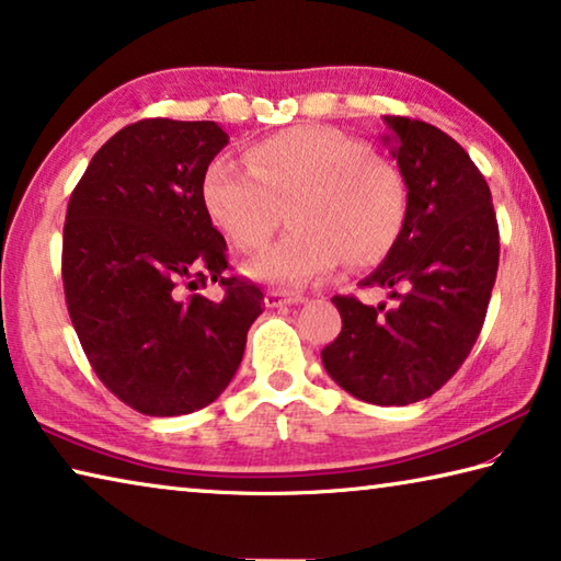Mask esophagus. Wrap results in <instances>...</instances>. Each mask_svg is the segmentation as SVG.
<instances>
[{
	"label": "esophagus",
	"instance_id": "esophagus-1",
	"mask_svg": "<svg viewBox=\"0 0 561 561\" xmlns=\"http://www.w3.org/2000/svg\"><path fill=\"white\" fill-rule=\"evenodd\" d=\"M304 299L299 294H289V291H279V289H272L264 294V304H267L270 309H279V307H289V304H301Z\"/></svg>",
	"mask_w": 561,
	"mask_h": 561
}]
</instances>
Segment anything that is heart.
Instances as JSON below:
<instances>
[{"instance_id":"b5f03b06","label":"heart","mask_w":561,"mask_h":561,"mask_svg":"<svg viewBox=\"0 0 561 561\" xmlns=\"http://www.w3.org/2000/svg\"><path fill=\"white\" fill-rule=\"evenodd\" d=\"M203 205L242 252L267 247L289 207L294 230L254 260L250 277L299 289L346 260L374 267L393 250L405 222L398 170L346 133L294 126L244 150V163L215 158L203 175Z\"/></svg>"}]
</instances>
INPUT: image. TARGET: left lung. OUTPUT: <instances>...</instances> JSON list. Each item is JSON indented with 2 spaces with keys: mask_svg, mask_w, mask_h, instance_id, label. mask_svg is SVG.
Returning <instances> with one entry per match:
<instances>
[{
  "mask_svg": "<svg viewBox=\"0 0 561 561\" xmlns=\"http://www.w3.org/2000/svg\"><path fill=\"white\" fill-rule=\"evenodd\" d=\"M408 190L393 250L360 282L391 289L393 307L334 297L341 334L321 351L327 374L374 405L433 396L468 358L485 324L500 264V230L485 178L431 123L383 116Z\"/></svg>",
  "mask_w": 561,
  "mask_h": 561,
  "instance_id": "1",
  "label": "left lung"
}]
</instances>
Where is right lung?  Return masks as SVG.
Listing matches in <instances>:
<instances>
[{
  "instance_id": "right-lung-1",
  "label": "right lung",
  "mask_w": 561,
  "mask_h": 561,
  "mask_svg": "<svg viewBox=\"0 0 561 561\" xmlns=\"http://www.w3.org/2000/svg\"><path fill=\"white\" fill-rule=\"evenodd\" d=\"M215 121L146 118L121 128L73 187L61 277L93 371L146 415L210 405L264 311L257 284L222 277L227 244L203 205V175L227 146ZM220 280L210 302L185 288Z\"/></svg>"
}]
</instances>
